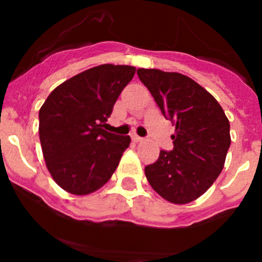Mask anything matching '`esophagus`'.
<instances>
[{
  "mask_svg": "<svg viewBox=\"0 0 262 262\" xmlns=\"http://www.w3.org/2000/svg\"><path fill=\"white\" fill-rule=\"evenodd\" d=\"M133 140H134V142H142L143 138H142V136L136 135V134H134V135H133Z\"/></svg>",
  "mask_w": 262,
  "mask_h": 262,
  "instance_id": "1",
  "label": "esophagus"
}]
</instances>
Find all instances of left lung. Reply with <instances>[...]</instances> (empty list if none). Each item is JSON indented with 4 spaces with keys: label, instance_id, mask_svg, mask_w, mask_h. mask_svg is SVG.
Masks as SVG:
<instances>
[{
    "label": "left lung",
    "instance_id": "left-lung-1",
    "mask_svg": "<svg viewBox=\"0 0 262 262\" xmlns=\"http://www.w3.org/2000/svg\"><path fill=\"white\" fill-rule=\"evenodd\" d=\"M136 73L164 117L176 124L172 151H160L145 166L148 182L169 202H191L221 174L231 145L230 122L216 99L190 77L159 69Z\"/></svg>",
    "mask_w": 262,
    "mask_h": 262
}]
</instances>
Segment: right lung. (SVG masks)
I'll list each match as a JSON object with an SVG mask.
<instances>
[{"instance_id": "1", "label": "right lung", "mask_w": 262, "mask_h": 262, "mask_svg": "<svg viewBox=\"0 0 262 262\" xmlns=\"http://www.w3.org/2000/svg\"><path fill=\"white\" fill-rule=\"evenodd\" d=\"M135 67L102 64L81 72L52 90L39 110V138L46 165L68 193L98 190L128 148V135L102 127Z\"/></svg>"}]
</instances>
